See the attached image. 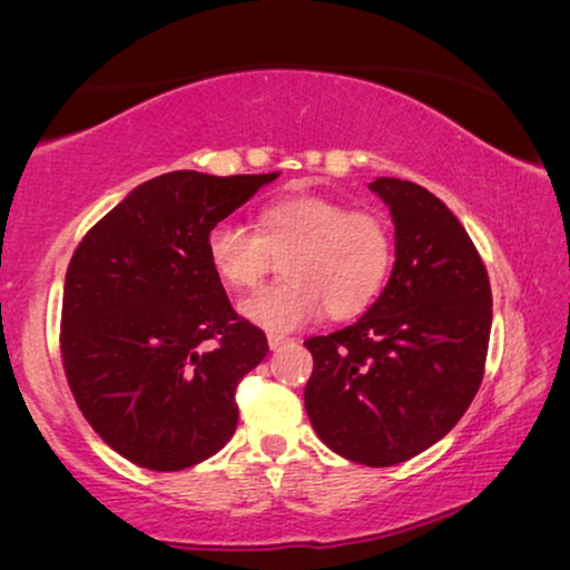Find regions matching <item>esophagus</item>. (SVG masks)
Instances as JSON below:
<instances>
[{
    "mask_svg": "<svg viewBox=\"0 0 570 570\" xmlns=\"http://www.w3.org/2000/svg\"><path fill=\"white\" fill-rule=\"evenodd\" d=\"M267 342L272 350H283L285 345H291V337H285V334H267Z\"/></svg>",
    "mask_w": 570,
    "mask_h": 570,
    "instance_id": "obj_1",
    "label": "esophagus"
}]
</instances>
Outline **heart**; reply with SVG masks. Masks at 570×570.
<instances>
[{"mask_svg":"<svg viewBox=\"0 0 570 570\" xmlns=\"http://www.w3.org/2000/svg\"><path fill=\"white\" fill-rule=\"evenodd\" d=\"M283 259L285 283L240 303L248 322L291 332L316 316L353 318L384 291L394 233L384 215L324 194H287L256 213V230L223 220L207 233V262L233 291H252Z\"/></svg>","mask_w":570,"mask_h":570,"instance_id":"obj_1","label":"heart"}]
</instances>
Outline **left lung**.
Listing matches in <instances>:
<instances>
[{
	"mask_svg": "<svg viewBox=\"0 0 570 570\" xmlns=\"http://www.w3.org/2000/svg\"><path fill=\"white\" fill-rule=\"evenodd\" d=\"M368 186L394 220L392 277L355 324L303 342L314 355L303 400L332 451L392 466L431 449L470 407L493 295L472 238L435 194L386 176Z\"/></svg>",
	"mask_w": 570,
	"mask_h": 570,
	"instance_id": "obj_1",
	"label": "left lung"
}]
</instances>
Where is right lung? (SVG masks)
<instances>
[{
	"label": "right lung",
	"mask_w": 570,
	"mask_h": 570,
	"mask_svg": "<svg viewBox=\"0 0 570 570\" xmlns=\"http://www.w3.org/2000/svg\"><path fill=\"white\" fill-rule=\"evenodd\" d=\"M277 176L163 174L75 248L61 363L85 420L131 464L186 470L236 433V386L269 345L233 311L207 233Z\"/></svg>",
	"instance_id": "right-lung-1"
}]
</instances>
